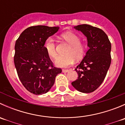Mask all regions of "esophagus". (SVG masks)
Instances as JSON below:
<instances>
[{
	"label": "esophagus",
	"instance_id": "1",
	"mask_svg": "<svg viewBox=\"0 0 125 125\" xmlns=\"http://www.w3.org/2000/svg\"><path fill=\"white\" fill-rule=\"evenodd\" d=\"M68 71H69L68 70H62L63 73H68Z\"/></svg>",
	"mask_w": 125,
	"mask_h": 125
}]
</instances>
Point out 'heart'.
<instances>
[{
	"mask_svg": "<svg viewBox=\"0 0 125 125\" xmlns=\"http://www.w3.org/2000/svg\"><path fill=\"white\" fill-rule=\"evenodd\" d=\"M62 37L71 45L65 56H58L54 61L55 65L57 67L67 68L74 63L75 58L77 60L81 59L85 55L86 47L84 44L80 43L79 36L72 32H67L63 34ZM44 48L46 54L50 57L54 59L56 57L57 52L55 43L54 39L49 37L44 43Z\"/></svg>",
	"mask_w": 125,
	"mask_h": 125,
	"instance_id": "b5f03b06",
	"label": "heart"
}]
</instances>
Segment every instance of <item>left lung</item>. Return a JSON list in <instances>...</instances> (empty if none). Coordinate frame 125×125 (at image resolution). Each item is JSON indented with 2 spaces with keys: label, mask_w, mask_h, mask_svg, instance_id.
<instances>
[{
  "label": "left lung",
  "mask_w": 125,
  "mask_h": 125,
  "mask_svg": "<svg viewBox=\"0 0 125 125\" xmlns=\"http://www.w3.org/2000/svg\"><path fill=\"white\" fill-rule=\"evenodd\" d=\"M74 28L86 36L89 50L75 69L79 76L71 84L81 93H92L102 83L109 70L111 44L101 29L86 24L77 25Z\"/></svg>",
  "instance_id": "1"
}]
</instances>
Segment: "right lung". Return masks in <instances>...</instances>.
<instances>
[{
    "label": "right lung",
    "mask_w": 125,
    "mask_h": 125,
    "mask_svg": "<svg viewBox=\"0 0 125 125\" xmlns=\"http://www.w3.org/2000/svg\"><path fill=\"white\" fill-rule=\"evenodd\" d=\"M60 28L44 25L25 30L16 40L14 57L19 78L30 93L36 95L46 93L53 86L62 70L54 67L46 54L44 43Z\"/></svg>",
    "instance_id": "add662e5"
}]
</instances>
